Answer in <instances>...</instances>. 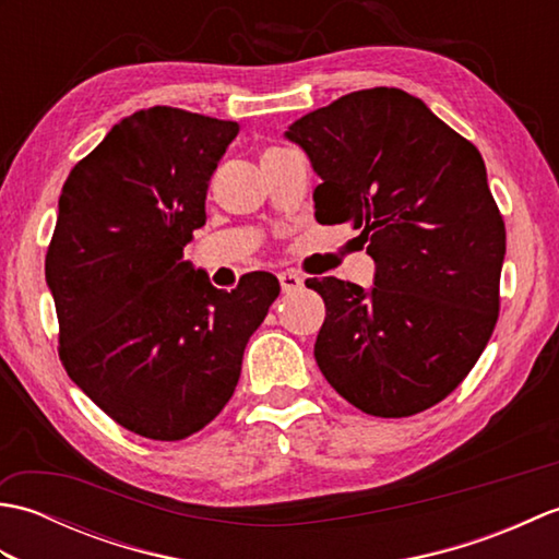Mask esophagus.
I'll return each mask as SVG.
<instances>
[{"mask_svg":"<svg viewBox=\"0 0 559 559\" xmlns=\"http://www.w3.org/2000/svg\"><path fill=\"white\" fill-rule=\"evenodd\" d=\"M278 283H281V290L283 293H293L302 288V276L298 271H281L278 273Z\"/></svg>","mask_w":559,"mask_h":559,"instance_id":"34e87169","label":"esophagus"}]
</instances>
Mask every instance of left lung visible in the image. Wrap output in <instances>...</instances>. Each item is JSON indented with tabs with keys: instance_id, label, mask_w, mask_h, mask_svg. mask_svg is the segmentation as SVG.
Here are the masks:
<instances>
[{
	"instance_id": "left-lung-1",
	"label": "left lung",
	"mask_w": 559,
	"mask_h": 559,
	"mask_svg": "<svg viewBox=\"0 0 559 559\" xmlns=\"http://www.w3.org/2000/svg\"><path fill=\"white\" fill-rule=\"evenodd\" d=\"M286 136L322 177L317 221H350L377 264L372 290L305 281L326 305L319 370L367 415L432 408L473 370L500 317L507 230L480 151L384 86L341 96Z\"/></svg>"
}]
</instances>
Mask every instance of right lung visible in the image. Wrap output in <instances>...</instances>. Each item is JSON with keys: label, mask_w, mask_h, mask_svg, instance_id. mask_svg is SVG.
Here are the masks:
<instances>
[{"label": "right lung", "mask_w": 559, "mask_h": 559, "mask_svg": "<svg viewBox=\"0 0 559 559\" xmlns=\"http://www.w3.org/2000/svg\"><path fill=\"white\" fill-rule=\"evenodd\" d=\"M237 132L168 105L139 110L71 168L59 194L45 254L59 360L117 425L156 442L194 435L223 411L281 293L266 271L218 290L182 261Z\"/></svg>", "instance_id": "1"}]
</instances>
